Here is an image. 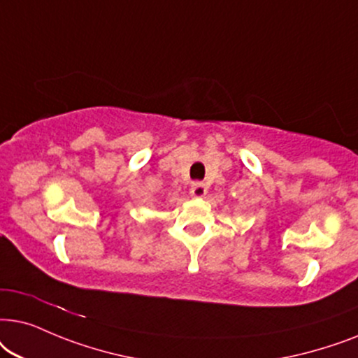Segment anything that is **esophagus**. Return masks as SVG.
Instances as JSON below:
<instances>
[{"label":"esophagus","instance_id":"1","mask_svg":"<svg viewBox=\"0 0 358 358\" xmlns=\"http://www.w3.org/2000/svg\"><path fill=\"white\" fill-rule=\"evenodd\" d=\"M206 193H208V187L204 183L196 182L192 185V194L194 198H203Z\"/></svg>","mask_w":358,"mask_h":358}]
</instances>
